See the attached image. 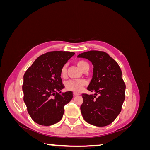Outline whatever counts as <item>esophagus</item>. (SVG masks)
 <instances>
[{"mask_svg":"<svg viewBox=\"0 0 150 150\" xmlns=\"http://www.w3.org/2000/svg\"><path fill=\"white\" fill-rule=\"evenodd\" d=\"M74 96H79V94H78V93H74Z\"/></svg>","mask_w":150,"mask_h":150,"instance_id":"1","label":"esophagus"}]
</instances>
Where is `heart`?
<instances>
[{
    "instance_id": "1",
    "label": "heart",
    "mask_w": 150,
    "mask_h": 150,
    "mask_svg": "<svg viewBox=\"0 0 150 150\" xmlns=\"http://www.w3.org/2000/svg\"><path fill=\"white\" fill-rule=\"evenodd\" d=\"M77 65H78L79 69L83 71L84 68L89 66L88 63L84 61H79L77 62ZM66 73V67L64 66L61 69V74L62 76H65ZM86 84V81L84 79H78V80H69L66 82L65 86L67 89L72 91L78 93L80 92L82 90L83 88Z\"/></svg>"
}]
</instances>
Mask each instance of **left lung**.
<instances>
[{"label": "left lung", "instance_id": "8db88e82", "mask_svg": "<svg viewBox=\"0 0 150 150\" xmlns=\"http://www.w3.org/2000/svg\"><path fill=\"white\" fill-rule=\"evenodd\" d=\"M78 58L91 62L93 74L88 87L94 95L83 94L81 111L84 120L96 126H106L115 121L125 99L126 86L118 64L104 52L90 51ZM97 93L100 96L96 98Z\"/></svg>", "mask_w": 150, "mask_h": 150}]
</instances>
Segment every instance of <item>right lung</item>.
<instances>
[{
    "label": "right lung",
    "mask_w": 150,
    "mask_h": 150,
    "mask_svg": "<svg viewBox=\"0 0 150 150\" xmlns=\"http://www.w3.org/2000/svg\"><path fill=\"white\" fill-rule=\"evenodd\" d=\"M75 54L52 51L38 57L24 75V101L31 118L40 125L51 126L62 117L64 106L73 97L72 91L61 93V69ZM60 93H59L58 92Z\"/></svg>",
    "instance_id": "1"
}]
</instances>
